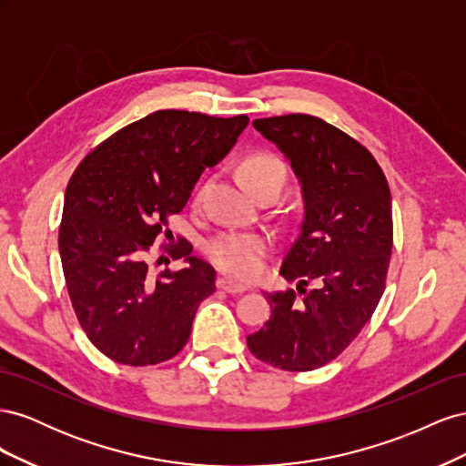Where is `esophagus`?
Returning a JSON list of instances; mask_svg holds the SVG:
<instances>
[{
  "label": "esophagus",
  "mask_w": 466,
  "mask_h": 466,
  "mask_svg": "<svg viewBox=\"0 0 466 466\" xmlns=\"http://www.w3.org/2000/svg\"><path fill=\"white\" fill-rule=\"evenodd\" d=\"M216 286H218V289H221L225 293H243L245 291V286L235 284V281H231L229 278H218Z\"/></svg>",
  "instance_id": "esophagus-1"
}]
</instances>
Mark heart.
I'll list each match as a JSON object with an SVG mask.
<instances>
[{
  "label": "heart",
  "instance_id": "obj_1",
  "mask_svg": "<svg viewBox=\"0 0 466 466\" xmlns=\"http://www.w3.org/2000/svg\"><path fill=\"white\" fill-rule=\"evenodd\" d=\"M237 173L243 185L255 194L268 187L281 188L286 178V167L272 153L250 151L238 161ZM206 255L221 272L241 281H250L260 278L264 272L268 238L252 233H221L208 241Z\"/></svg>",
  "mask_w": 466,
  "mask_h": 466
}]
</instances>
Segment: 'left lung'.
Masks as SVG:
<instances>
[{"mask_svg": "<svg viewBox=\"0 0 466 466\" xmlns=\"http://www.w3.org/2000/svg\"><path fill=\"white\" fill-rule=\"evenodd\" d=\"M286 155L303 194L299 235L279 274L293 289L266 293L272 315L247 338L250 354L284 371H313L360 334L385 291L392 252L389 182L354 137L311 115L252 122ZM313 280L315 290L304 288Z\"/></svg>", "mask_w": 466, "mask_h": 466, "instance_id": "8db88e82", "label": "left lung"}]
</instances>
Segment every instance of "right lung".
I'll list each match as a JSON object with an SVG mask.
<instances>
[{
  "instance_id": "right-lung-1",
  "label": "right lung",
  "mask_w": 466,
  "mask_h": 466,
  "mask_svg": "<svg viewBox=\"0 0 466 466\" xmlns=\"http://www.w3.org/2000/svg\"><path fill=\"white\" fill-rule=\"evenodd\" d=\"M248 116L157 110L124 126L83 159L67 182L60 257L69 299L93 346L142 368L175 358L198 305L216 291V270L192 245L163 248L187 268L151 274L147 255L168 216L187 206L206 167L235 146ZM168 262V260H167Z\"/></svg>"
}]
</instances>
